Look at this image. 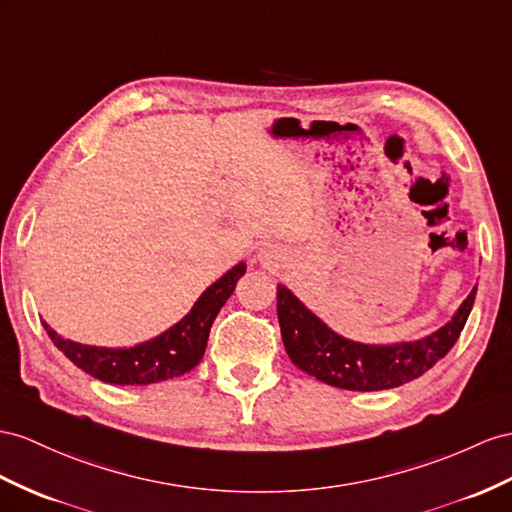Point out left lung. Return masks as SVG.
I'll use <instances>...</instances> for the list:
<instances>
[{"label": "left lung", "mask_w": 512, "mask_h": 512, "mask_svg": "<svg viewBox=\"0 0 512 512\" xmlns=\"http://www.w3.org/2000/svg\"><path fill=\"white\" fill-rule=\"evenodd\" d=\"M476 287L458 307L454 318L417 342L370 346L331 331L300 303L285 285H277V313L285 352L296 368L318 381L350 391H381L415 381L428 372L461 337L474 307Z\"/></svg>", "instance_id": "1"}]
</instances>
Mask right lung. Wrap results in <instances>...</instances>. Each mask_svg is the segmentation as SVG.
<instances>
[{
    "label": "right lung",
    "instance_id": "add662e5",
    "mask_svg": "<svg viewBox=\"0 0 512 512\" xmlns=\"http://www.w3.org/2000/svg\"><path fill=\"white\" fill-rule=\"evenodd\" d=\"M246 272V264L233 266L229 272L207 287L196 300L186 318H181L168 331L149 342L131 348H97L71 342L60 337L47 322H43L51 342L64 357L86 374L110 385H151L183 376L199 365L207 346L209 329L220 307L233 294L235 283Z\"/></svg>",
    "mask_w": 512,
    "mask_h": 512
}]
</instances>
